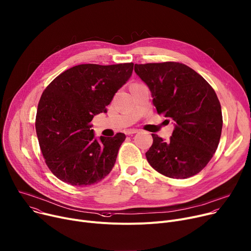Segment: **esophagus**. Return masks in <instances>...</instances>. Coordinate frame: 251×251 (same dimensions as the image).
Listing matches in <instances>:
<instances>
[{
    "label": "esophagus",
    "mask_w": 251,
    "mask_h": 251,
    "mask_svg": "<svg viewBox=\"0 0 251 251\" xmlns=\"http://www.w3.org/2000/svg\"><path fill=\"white\" fill-rule=\"evenodd\" d=\"M137 132H139V129H136V128H129L126 130V134H127V136H130V134L137 133Z\"/></svg>",
    "instance_id": "34e87169"
}]
</instances>
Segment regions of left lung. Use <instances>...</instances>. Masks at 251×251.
Returning <instances> with one entry per match:
<instances>
[{
    "label": "left lung",
    "instance_id": "left-lung-1",
    "mask_svg": "<svg viewBox=\"0 0 251 251\" xmlns=\"http://www.w3.org/2000/svg\"><path fill=\"white\" fill-rule=\"evenodd\" d=\"M134 71L149 86L159 114L175 122L169 142L151 133L146 152L160 174L186 179L202 171L217 150L222 111L217 95L203 77L180 62L134 64Z\"/></svg>",
    "mask_w": 251,
    "mask_h": 251
}]
</instances>
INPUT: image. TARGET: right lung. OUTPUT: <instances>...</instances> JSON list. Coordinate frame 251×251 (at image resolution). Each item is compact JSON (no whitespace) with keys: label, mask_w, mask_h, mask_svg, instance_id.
I'll return each instance as SVG.
<instances>
[{"label":"right lung","mask_w":251,"mask_h":251,"mask_svg":"<svg viewBox=\"0 0 251 251\" xmlns=\"http://www.w3.org/2000/svg\"><path fill=\"white\" fill-rule=\"evenodd\" d=\"M133 63L80 64L51 81L36 114V132L45 163L64 183L84 187L101 181L112 170L126 134L94 139L90 122L106 111L130 77Z\"/></svg>","instance_id":"right-lung-1"}]
</instances>
